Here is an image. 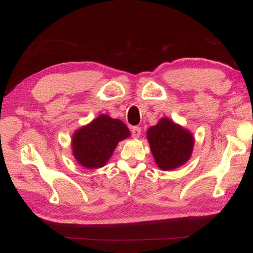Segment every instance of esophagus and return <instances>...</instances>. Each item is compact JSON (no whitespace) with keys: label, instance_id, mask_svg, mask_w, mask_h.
I'll list each match as a JSON object with an SVG mask.
<instances>
[{"label":"esophagus","instance_id":"obj_1","mask_svg":"<svg viewBox=\"0 0 253 253\" xmlns=\"http://www.w3.org/2000/svg\"><path fill=\"white\" fill-rule=\"evenodd\" d=\"M131 134L133 138H139L141 135V128L138 126H134L131 128Z\"/></svg>","mask_w":253,"mask_h":253}]
</instances>
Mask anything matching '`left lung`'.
Returning a JSON list of instances; mask_svg holds the SVG:
<instances>
[{"mask_svg": "<svg viewBox=\"0 0 253 253\" xmlns=\"http://www.w3.org/2000/svg\"><path fill=\"white\" fill-rule=\"evenodd\" d=\"M147 140L157 166L164 171L176 169L189 160L194 144L191 132L168 118L147 130Z\"/></svg>", "mask_w": 253, "mask_h": 253, "instance_id": "obj_1", "label": "left lung"}]
</instances>
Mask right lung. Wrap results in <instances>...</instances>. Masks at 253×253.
Listing matches in <instances>:
<instances>
[{
	"instance_id": "right-lung-1",
	"label": "right lung",
	"mask_w": 253,
	"mask_h": 253,
	"mask_svg": "<svg viewBox=\"0 0 253 253\" xmlns=\"http://www.w3.org/2000/svg\"><path fill=\"white\" fill-rule=\"evenodd\" d=\"M129 135L130 131L122 121L101 114L74 133V157L86 169H98L108 163L119 142Z\"/></svg>"
}]
</instances>
